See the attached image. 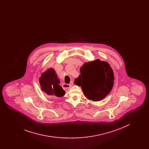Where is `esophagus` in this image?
<instances>
[{"instance_id": "esophagus-1", "label": "esophagus", "mask_w": 149, "mask_h": 149, "mask_svg": "<svg viewBox=\"0 0 149 149\" xmlns=\"http://www.w3.org/2000/svg\"><path fill=\"white\" fill-rule=\"evenodd\" d=\"M72 85H73V81H71V82H70V83L69 84H65V83L63 84V87L64 88V89H68V88H70Z\"/></svg>"}]
</instances>
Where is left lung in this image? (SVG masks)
I'll return each mask as SVG.
<instances>
[{"mask_svg":"<svg viewBox=\"0 0 149 149\" xmlns=\"http://www.w3.org/2000/svg\"><path fill=\"white\" fill-rule=\"evenodd\" d=\"M113 72L109 64L97 60L85 63L80 68V75L75 84L81 86L85 97L99 101L109 93L113 85Z\"/></svg>","mask_w":149,"mask_h":149,"instance_id":"1","label":"left lung"}]
</instances>
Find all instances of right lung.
Returning a JSON list of instances; mask_svg holds the SVG:
<instances>
[{
	"label": "right lung",
	"mask_w": 149,
	"mask_h": 149,
	"mask_svg": "<svg viewBox=\"0 0 149 149\" xmlns=\"http://www.w3.org/2000/svg\"><path fill=\"white\" fill-rule=\"evenodd\" d=\"M40 82L43 91L48 95L61 97L65 93L63 88L59 85L60 81L55 71L52 68L43 73Z\"/></svg>",
	"instance_id": "add662e5"
}]
</instances>
